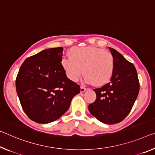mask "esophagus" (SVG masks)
Listing matches in <instances>:
<instances>
[{"label": "esophagus", "mask_w": 155, "mask_h": 155, "mask_svg": "<svg viewBox=\"0 0 155 155\" xmlns=\"http://www.w3.org/2000/svg\"><path fill=\"white\" fill-rule=\"evenodd\" d=\"M86 90L87 89L85 87H83V86L81 87V93L85 92V91H86Z\"/></svg>", "instance_id": "1"}]
</instances>
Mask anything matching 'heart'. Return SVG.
<instances>
[{"mask_svg": "<svg viewBox=\"0 0 155 155\" xmlns=\"http://www.w3.org/2000/svg\"><path fill=\"white\" fill-rule=\"evenodd\" d=\"M70 57L63 58L61 65L68 77L74 82L83 73L84 82L102 86L108 83L114 71V58L109 51L93 46L74 47L69 51Z\"/></svg>", "mask_w": 155, "mask_h": 155, "instance_id": "heart-1", "label": "heart"}]
</instances>
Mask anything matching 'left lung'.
<instances>
[{
    "label": "left lung",
    "mask_w": 155,
    "mask_h": 155,
    "mask_svg": "<svg viewBox=\"0 0 155 155\" xmlns=\"http://www.w3.org/2000/svg\"><path fill=\"white\" fill-rule=\"evenodd\" d=\"M109 50L114 58L112 77L110 83L94 90L97 99L88 110L99 121L115 124L131 111L139 94V82L134 65L116 50Z\"/></svg>",
    "instance_id": "1"
}]
</instances>
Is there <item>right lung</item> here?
Returning a JSON list of instances; mask_svg holds the SVG:
<instances>
[{
	"instance_id": "obj_1",
	"label": "right lung",
	"mask_w": 155,
	"mask_h": 155,
	"mask_svg": "<svg viewBox=\"0 0 155 155\" xmlns=\"http://www.w3.org/2000/svg\"><path fill=\"white\" fill-rule=\"evenodd\" d=\"M62 47L46 49L24 61L16 79L23 111L32 121L49 124L67 112L80 86L69 79L61 65Z\"/></svg>"
}]
</instances>
